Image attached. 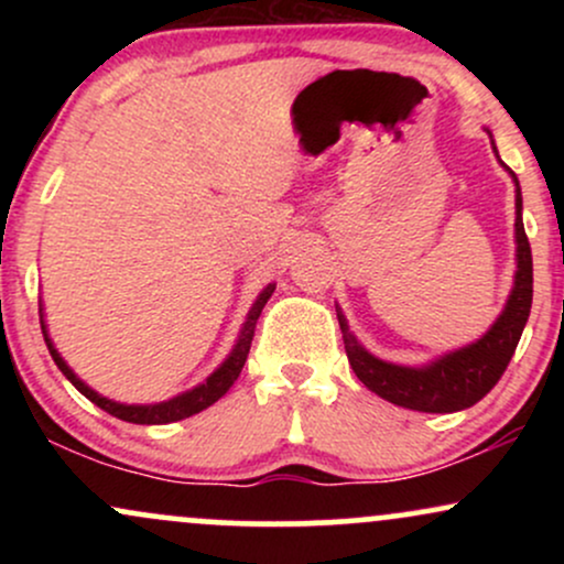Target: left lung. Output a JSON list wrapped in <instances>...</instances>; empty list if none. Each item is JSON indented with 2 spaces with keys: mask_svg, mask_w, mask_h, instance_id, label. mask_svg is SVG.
I'll return each instance as SVG.
<instances>
[{
  "mask_svg": "<svg viewBox=\"0 0 564 564\" xmlns=\"http://www.w3.org/2000/svg\"><path fill=\"white\" fill-rule=\"evenodd\" d=\"M490 142H494V138H490ZM509 174L517 185V273L507 307L498 315L494 326L485 332L482 339L471 341V345L462 349H453V352L443 355V358L419 368L387 364V360H379L377 355L368 352L355 339V334L347 326V318L336 307V318H339L349 366H352L355 377L364 381L368 390L377 392L379 398L424 413L464 411V408L475 405L477 400H482L485 394L494 390L496 381L507 371L511 355L517 349V341L522 336V328L528 323L530 304H533V254H530L525 225H522L520 180H517V174L511 170Z\"/></svg>",
  "mask_w": 564,
  "mask_h": 564,
  "instance_id": "obj_1",
  "label": "left lung"
}]
</instances>
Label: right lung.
Here are the masks:
<instances>
[{
    "label": "right lung",
    "mask_w": 564,
    "mask_h": 564,
    "mask_svg": "<svg viewBox=\"0 0 564 564\" xmlns=\"http://www.w3.org/2000/svg\"><path fill=\"white\" fill-rule=\"evenodd\" d=\"M273 291H275V283H268V286L260 291V296H257L254 304H251L249 315H246L241 336H238L236 347H232V352L228 355V358H225V364L219 366L215 373H209L204 384L193 387V390L177 394V398L164 400V403L127 405V403H116V400L102 398V394H97L93 387L84 384V381L76 377L74 371H70L66 360L61 358V352H57V349H55L53 339H50L47 326H44V315H42V334H44V341H47L50 355H53V360L57 364V368H61V371H63V377H66L70 384H74L76 390L84 394V398L93 400L97 408H102V411H108V413H111V416L121 419V422H129V424H170V422H180V419L193 416V413L204 411V408H209L212 403H217V400L230 390L232 381L241 377V368L246 364V355H249L251 339H254L257 318H260V315H262V307H264V304H268L270 296H273ZM39 313H42V310H39Z\"/></svg>",
    "instance_id": "obj_1"
}]
</instances>
